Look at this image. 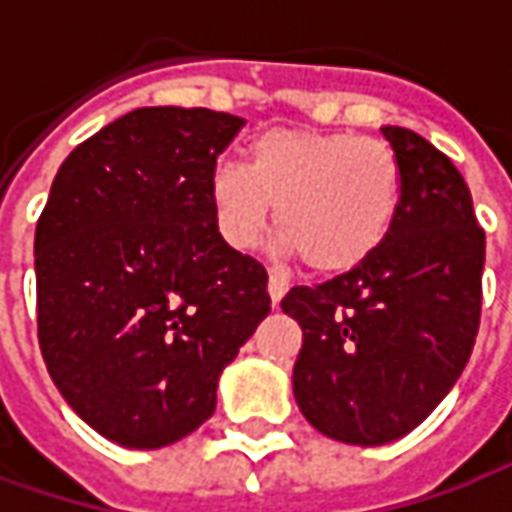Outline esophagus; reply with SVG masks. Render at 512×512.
Returning <instances> with one entry per match:
<instances>
[{"mask_svg":"<svg viewBox=\"0 0 512 512\" xmlns=\"http://www.w3.org/2000/svg\"><path fill=\"white\" fill-rule=\"evenodd\" d=\"M285 293H288V279L279 277V274H271V277H268V296H271V301L279 304Z\"/></svg>","mask_w":512,"mask_h":512,"instance_id":"1","label":"esophagus"}]
</instances>
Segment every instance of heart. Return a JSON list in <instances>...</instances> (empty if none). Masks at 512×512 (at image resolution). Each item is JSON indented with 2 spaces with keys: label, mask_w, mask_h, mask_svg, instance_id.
Returning <instances> with one entry per match:
<instances>
[{
  "label": "heart",
  "mask_w": 512,
  "mask_h": 512,
  "mask_svg": "<svg viewBox=\"0 0 512 512\" xmlns=\"http://www.w3.org/2000/svg\"><path fill=\"white\" fill-rule=\"evenodd\" d=\"M403 172L384 139L343 131L271 128L246 147V164L222 161L208 180L213 222L233 249H252L274 227L318 274L373 255L395 222Z\"/></svg>",
  "instance_id": "obj_1"
}]
</instances>
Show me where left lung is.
<instances>
[{
    "mask_svg": "<svg viewBox=\"0 0 512 512\" xmlns=\"http://www.w3.org/2000/svg\"><path fill=\"white\" fill-rule=\"evenodd\" d=\"M403 172L395 222L373 255L321 285H296L282 312L304 343L293 395L329 439L378 447L439 406L469 362L483 307L485 233L450 158L384 126Z\"/></svg>",
    "mask_w": 512,
    "mask_h": 512,
    "instance_id": "left-lung-1",
    "label": "left lung"
}]
</instances>
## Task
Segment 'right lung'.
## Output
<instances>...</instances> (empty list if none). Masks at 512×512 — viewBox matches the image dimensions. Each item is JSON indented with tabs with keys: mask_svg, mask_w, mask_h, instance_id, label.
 <instances>
[{
	"mask_svg": "<svg viewBox=\"0 0 512 512\" xmlns=\"http://www.w3.org/2000/svg\"><path fill=\"white\" fill-rule=\"evenodd\" d=\"M244 117L145 106L62 161L35 230L51 381L115 444L158 450L216 411V386L271 312L266 268L213 222L208 180Z\"/></svg>",
	"mask_w": 512,
	"mask_h": 512,
	"instance_id": "right-lung-1",
	"label": "right lung"
}]
</instances>
